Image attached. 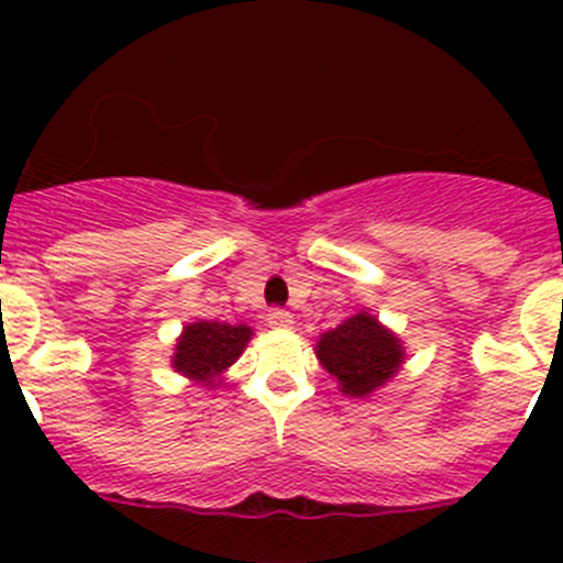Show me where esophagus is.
<instances>
[{
  "instance_id": "esophagus-1",
  "label": "esophagus",
  "mask_w": 563,
  "mask_h": 563,
  "mask_svg": "<svg viewBox=\"0 0 563 563\" xmlns=\"http://www.w3.org/2000/svg\"><path fill=\"white\" fill-rule=\"evenodd\" d=\"M266 321H269V327H291L294 316L283 308H269L266 310Z\"/></svg>"
}]
</instances>
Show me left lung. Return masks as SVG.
<instances>
[{"label":"left lung","mask_w":563,"mask_h":563,"mask_svg":"<svg viewBox=\"0 0 563 563\" xmlns=\"http://www.w3.org/2000/svg\"><path fill=\"white\" fill-rule=\"evenodd\" d=\"M321 365L351 397H365L397 373L402 362L400 340L373 316H354L321 334L316 345Z\"/></svg>","instance_id":"left-lung-1"}]
</instances>
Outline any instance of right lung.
<instances>
[{
	"mask_svg": "<svg viewBox=\"0 0 563 563\" xmlns=\"http://www.w3.org/2000/svg\"><path fill=\"white\" fill-rule=\"evenodd\" d=\"M250 334H253V329L245 323H236V327L220 321L190 323L176 343L174 367L192 382L214 384V378L225 367L240 360Z\"/></svg>",
	"mask_w": 563,
	"mask_h": 563,
	"instance_id": "obj_1",
	"label": "right lung"
}]
</instances>
